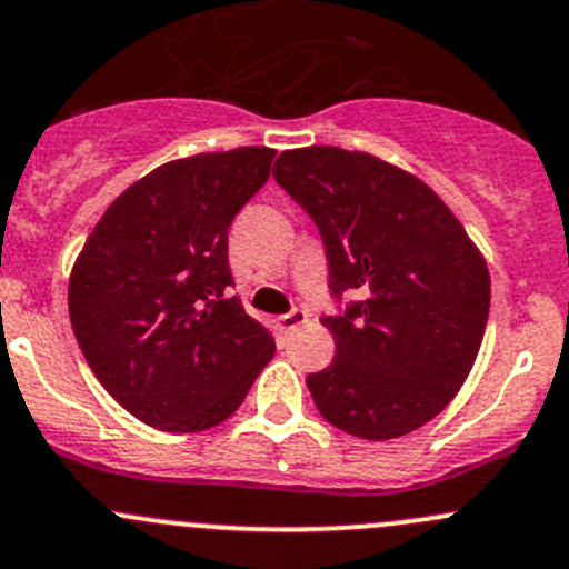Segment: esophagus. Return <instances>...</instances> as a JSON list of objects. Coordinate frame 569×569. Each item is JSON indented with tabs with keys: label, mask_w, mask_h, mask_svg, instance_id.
Returning <instances> with one entry per match:
<instances>
[{
	"label": "esophagus",
	"mask_w": 569,
	"mask_h": 569,
	"mask_svg": "<svg viewBox=\"0 0 569 569\" xmlns=\"http://www.w3.org/2000/svg\"><path fill=\"white\" fill-rule=\"evenodd\" d=\"M309 320V312L307 309H301V307H296L292 309V312H287V315H282V318L277 320L279 323V328H282L284 333H290V331H296L298 326H303Z\"/></svg>",
	"instance_id": "esophagus-1"
}]
</instances>
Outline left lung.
I'll use <instances>...</instances> for the list:
<instances>
[{
  "label": "left lung",
  "mask_w": 569,
  "mask_h": 569,
  "mask_svg": "<svg viewBox=\"0 0 569 569\" xmlns=\"http://www.w3.org/2000/svg\"><path fill=\"white\" fill-rule=\"evenodd\" d=\"M273 178L318 224L331 296L359 292L320 318L337 356L307 378L315 406L365 441L408 436L471 372L490 312L485 257L430 186L370 153L284 150Z\"/></svg>",
  "instance_id": "8db88e82"
}]
</instances>
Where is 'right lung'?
<instances>
[{"label":"right lung","mask_w":569,"mask_h":569,"mask_svg":"<svg viewBox=\"0 0 569 569\" xmlns=\"http://www.w3.org/2000/svg\"><path fill=\"white\" fill-rule=\"evenodd\" d=\"M273 156L238 148L153 169L109 204L70 271L76 342L103 389L144 425L216 427L273 359L271 331L224 298L227 230Z\"/></svg>","instance_id":"obj_1"}]
</instances>
